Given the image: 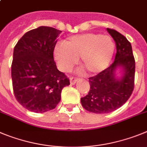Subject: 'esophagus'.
<instances>
[{
  "mask_svg": "<svg viewBox=\"0 0 147 147\" xmlns=\"http://www.w3.org/2000/svg\"><path fill=\"white\" fill-rule=\"evenodd\" d=\"M78 80V78H70V83L72 85H75L76 82Z\"/></svg>",
  "mask_w": 147,
  "mask_h": 147,
  "instance_id": "34e87169",
  "label": "esophagus"
}]
</instances>
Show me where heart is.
Returning a JSON list of instances; mask_svg holds the SVG:
<instances>
[{
  "instance_id": "heart-1",
  "label": "heart",
  "mask_w": 147,
  "mask_h": 147,
  "mask_svg": "<svg viewBox=\"0 0 147 147\" xmlns=\"http://www.w3.org/2000/svg\"><path fill=\"white\" fill-rule=\"evenodd\" d=\"M113 41L108 35L87 33L70 36L54 49V56L61 71L67 72L80 58V66L88 73L97 74L108 67L114 53Z\"/></svg>"
}]
</instances>
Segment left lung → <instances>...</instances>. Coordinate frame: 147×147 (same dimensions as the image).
I'll return each mask as SVG.
<instances>
[{
  "label": "left lung",
  "mask_w": 147,
  "mask_h": 147,
  "mask_svg": "<svg viewBox=\"0 0 147 147\" xmlns=\"http://www.w3.org/2000/svg\"><path fill=\"white\" fill-rule=\"evenodd\" d=\"M107 31L114 39L116 53L111 65L89 78L90 91L80 99L82 106L94 113H108L122 106L134 88L135 59L130 42L125 36L113 29ZM121 69V76H117L116 71Z\"/></svg>",
  "instance_id": "obj_1"
}]
</instances>
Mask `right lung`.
<instances>
[{"label": "right lung", "mask_w": 147, "mask_h": 147, "mask_svg": "<svg viewBox=\"0 0 147 147\" xmlns=\"http://www.w3.org/2000/svg\"><path fill=\"white\" fill-rule=\"evenodd\" d=\"M61 31L40 26L22 36L14 48L11 78L14 94L30 111L54 109L69 80L57 69L53 51Z\"/></svg>", "instance_id": "1"}]
</instances>
